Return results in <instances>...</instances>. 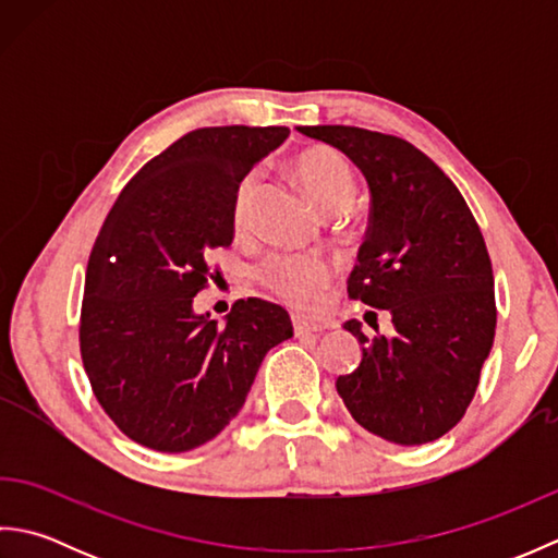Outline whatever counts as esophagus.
<instances>
[{"label": "esophagus", "mask_w": 558, "mask_h": 558, "mask_svg": "<svg viewBox=\"0 0 558 558\" xmlns=\"http://www.w3.org/2000/svg\"><path fill=\"white\" fill-rule=\"evenodd\" d=\"M292 330H294V336H312V333H318V330H324V328L318 324L306 322V318L300 316V314H292Z\"/></svg>", "instance_id": "34e87169"}]
</instances>
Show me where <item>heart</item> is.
<instances>
[{
	"label": "heart",
	"instance_id": "obj_1",
	"mask_svg": "<svg viewBox=\"0 0 558 558\" xmlns=\"http://www.w3.org/2000/svg\"><path fill=\"white\" fill-rule=\"evenodd\" d=\"M294 172L314 204L328 216L348 210L354 201V177L348 160L328 146L304 148L294 158ZM258 192V172H246L234 189L232 222L236 230H246L252 222L254 198ZM260 286H266L278 298L288 300L302 310H314L330 286L333 270L322 256L314 254H270L256 270Z\"/></svg>",
	"mask_w": 558,
	"mask_h": 558
}]
</instances>
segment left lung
Instances as JSON below:
<instances>
[{"instance_id":"obj_1","label":"left lung","mask_w":558,"mask_h":558,"mask_svg":"<svg viewBox=\"0 0 558 558\" xmlns=\"http://www.w3.org/2000/svg\"><path fill=\"white\" fill-rule=\"evenodd\" d=\"M298 132L345 153L369 184V230L348 294L388 312L396 328L369 338L350 318L362 362L338 376V396L386 441H436L462 420L494 345V272L480 225L458 186L405 138L340 124Z\"/></svg>"}]
</instances>
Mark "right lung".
I'll use <instances>...</instances> for the list:
<instances>
[{
	"label": "right lung",
	"mask_w": 558,
	"mask_h": 558,
	"mask_svg": "<svg viewBox=\"0 0 558 558\" xmlns=\"http://www.w3.org/2000/svg\"><path fill=\"white\" fill-rule=\"evenodd\" d=\"M288 126H206L148 160L105 218L88 258L81 360L108 417L132 441L184 453L242 410L266 352L292 338L288 312L236 300L225 326L194 312L234 240L242 177Z\"/></svg>",
	"instance_id": "obj_1"
}]
</instances>
